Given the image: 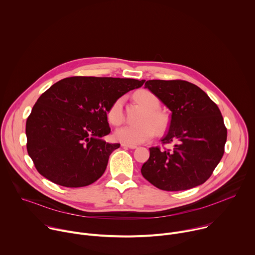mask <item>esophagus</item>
I'll return each mask as SVG.
<instances>
[{
    "label": "esophagus",
    "mask_w": 255,
    "mask_h": 255,
    "mask_svg": "<svg viewBox=\"0 0 255 255\" xmlns=\"http://www.w3.org/2000/svg\"><path fill=\"white\" fill-rule=\"evenodd\" d=\"M122 146H124V147H128V148H131V149H135V148H137V146L136 145H131V144H122Z\"/></svg>",
    "instance_id": "1"
}]
</instances>
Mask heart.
<instances>
[{
    "label": "heart",
    "instance_id": "heart-1",
    "mask_svg": "<svg viewBox=\"0 0 255 255\" xmlns=\"http://www.w3.org/2000/svg\"><path fill=\"white\" fill-rule=\"evenodd\" d=\"M135 101L141 105L145 112L142 114L139 125H128L115 132V138L124 144H140L150 140L155 131L162 133L167 127V118L162 114L159 99L149 91H139L134 95ZM108 121L113 126H120L124 120V98L115 100L107 111Z\"/></svg>",
    "mask_w": 255,
    "mask_h": 255
}]
</instances>
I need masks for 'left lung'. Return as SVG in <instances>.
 Returning <instances> with one entry per match:
<instances>
[{
    "mask_svg": "<svg viewBox=\"0 0 255 255\" xmlns=\"http://www.w3.org/2000/svg\"><path fill=\"white\" fill-rule=\"evenodd\" d=\"M171 111L162 144L173 148L150 147L141 173L154 187L168 192L185 191L204 184L220 162L227 128L218 106L196 85L181 80L145 83Z\"/></svg>",
    "mask_w": 255,
    "mask_h": 255,
    "instance_id": "8db88e82",
    "label": "left lung"
}]
</instances>
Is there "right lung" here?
Instances as JSON below:
<instances>
[{"mask_svg":"<svg viewBox=\"0 0 255 255\" xmlns=\"http://www.w3.org/2000/svg\"><path fill=\"white\" fill-rule=\"evenodd\" d=\"M144 80L71 77L52 85L35 103L26 122L27 151L37 171L66 188L89 186L106 170L119 143L102 137L111 132L107 111Z\"/></svg>","mask_w":255,"mask_h":255,"instance_id":"1","label":"right lung"}]
</instances>
